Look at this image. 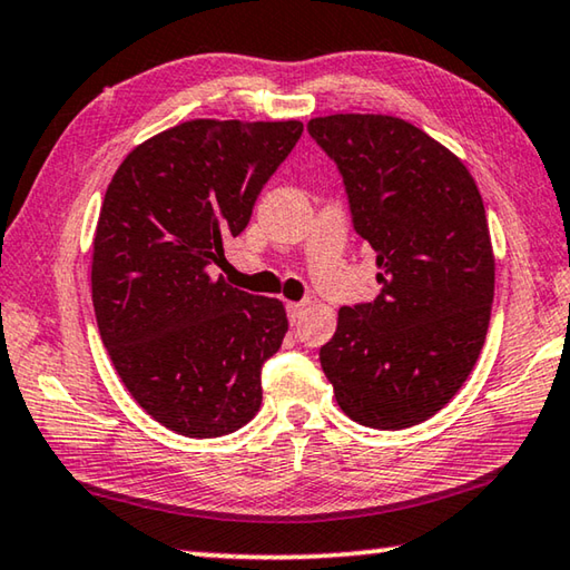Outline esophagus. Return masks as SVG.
Returning <instances> with one entry per match:
<instances>
[{
	"label": "esophagus",
	"mask_w": 570,
	"mask_h": 570,
	"mask_svg": "<svg viewBox=\"0 0 570 570\" xmlns=\"http://www.w3.org/2000/svg\"><path fill=\"white\" fill-rule=\"evenodd\" d=\"M306 306H308V302H288L286 304V312H288V320H292L294 324L302 320L304 316V312H306Z\"/></svg>",
	"instance_id": "obj_1"
}]
</instances>
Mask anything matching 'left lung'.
Masks as SVG:
<instances>
[{
	"mask_svg": "<svg viewBox=\"0 0 570 570\" xmlns=\"http://www.w3.org/2000/svg\"><path fill=\"white\" fill-rule=\"evenodd\" d=\"M306 130L342 173L382 284L374 302L340 308L322 370L354 422L412 428L455 397L485 344L495 292L485 206L455 153L407 120L344 112Z\"/></svg>",
	"mask_w": 570,
	"mask_h": 570,
	"instance_id": "8db88e82",
	"label": "left lung"
}]
</instances>
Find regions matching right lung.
Returning <instances> with one entry per match:
<instances>
[{"instance_id":"add662e5","label":"right lung","mask_w":570,"mask_h":570,"mask_svg":"<svg viewBox=\"0 0 570 570\" xmlns=\"http://www.w3.org/2000/svg\"><path fill=\"white\" fill-rule=\"evenodd\" d=\"M304 125L188 120L120 163L92 240V306L132 400L178 435L220 438L262 407L284 304L214 278Z\"/></svg>"}]
</instances>
